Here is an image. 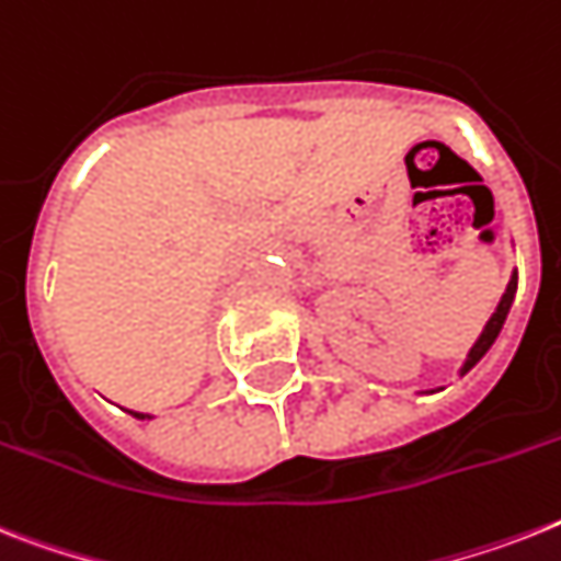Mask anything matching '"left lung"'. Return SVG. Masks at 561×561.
Returning <instances> with one entry per match:
<instances>
[{"label": "left lung", "instance_id": "8db88e82", "mask_svg": "<svg viewBox=\"0 0 561 561\" xmlns=\"http://www.w3.org/2000/svg\"><path fill=\"white\" fill-rule=\"evenodd\" d=\"M513 296H516V273H513V279H510L507 290H504L502 302H499L495 313H493V317H490V322H486V328H484V331H481V336H478V343L472 345L470 357H467V363H463V368H461L463 375H467V371H470V368L476 366L478 359H481L486 352H490V345L495 343V336H499V331H502L504 320H507V311H510V305H513Z\"/></svg>", "mask_w": 561, "mask_h": 561}]
</instances>
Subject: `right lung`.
Segmentation results:
<instances>
[{"instance_id":"right-lung-1","label":"right lung","mask_w":561,"mask_h":561,"mask_svg":"<svg viewBox=\"0 0 561 561\" xmlns=\"http://www.w3.org/2000/svg\"><path fill=\"white\" fill-rule=\"evenodd\" d=\"M131 414H135V417H144V414H138V412H131Z\"/></svg>"}]
</instances>
